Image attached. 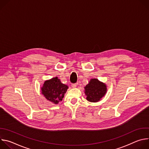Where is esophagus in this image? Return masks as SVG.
Segmentation results:
<instances>
[{
  "mask_svg": "<svg viewBox=\"0 0 149 149\" xmlns=\"http://www.w3.org/2000/svg\"><path fill=\"white\" fill-rule=\"evenodd\" d=\"M71 86L72 88H75L77 87V84H72Z\"/></svg>",
  "mask_w": 149,
  "mask_h": 149,
  "instance_id": "esophagus-1",
  "label": "esophagus"
}]
</instances>
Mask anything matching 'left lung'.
Listing matches in <instances>:
<instances>
[{"label":"left lung","instance_id":"1","mask_svg":"<svg viewBox=\"0 0 149 149\" xmlns=\"http://www.w3.org/2000/svg\"><path fill=\"white\" fill-rule=\"evenodd\" d=\"M107 91L106 84L97 78H92L88 84L84 87V93L87 96V101L97 102L105 96Z\"/></svg>","mask_w":149,"mask_h":149}]
</instances>
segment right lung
I'll list each match as a JSON object with an SVG mask.
<instances>
[{"label":"right lung","instance_id":"obj_1","mask_svg":"<svg viewBox=\"0 0 149 149\" xmlns=\"http://www.w3.org/2000/svg\"><path fill=\"white\" fill-rule=\"evenodd\" d=\"M68 86L62 84L57 77L46 80L41 87L42 95L51 102L58 104L64 97Z\"/></svg>","mask_w":149,"mask_h":149}]
</instances>
